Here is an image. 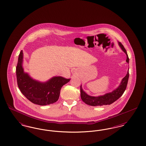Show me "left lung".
Returning a JSON list of instances; mask_svg holds the SVG:
<instances>
[{
    "label": "left lung",
    "mask_w": 146,
    "mask_h": 146,
    "mask_svg": "<svg viewBox=\"0 0 146 146\" xmlns=\"http://www.w3.org/2000/svg\"><path fill=\"white\" fill-rule=\"evenodd\" d=\"M119 47L123 50L126 55V62L129 64V58L123 45L118 42ZM129 77V70H127V74L124 78L121 80L120 83L118 87L112 91L111 92L106 93L104 95H100L98 96H92L89 95L86 92L83 90L82 88V85H80V96L81 98L84 102L86 104L91 106H101L103 105H109L113 104L114 102L117 101L124 94L127 86L128 79Z\"/></svg>",
    "instance_id": "left-lung-1"
}]
</instances>
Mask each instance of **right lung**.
<instances>
[{"label": "right lung", "mask_w": 146, "mask_h": 146, "mask_svg": "<svg viewBox=\"0 0 146 146\" xmlns=\"http://www.w3.org/2000/svg\"><path fill=\"white\" fill-rule=\"evenodd\" d=\"M23 63V53L21 50L16 67V76L19 88L22 94L31 102L40 106L56 102L58 100L62 87L70 79L55 76L45 82L38 81L25 72Z\"/></svg>", "instance_id": "1"}]
</instances>
